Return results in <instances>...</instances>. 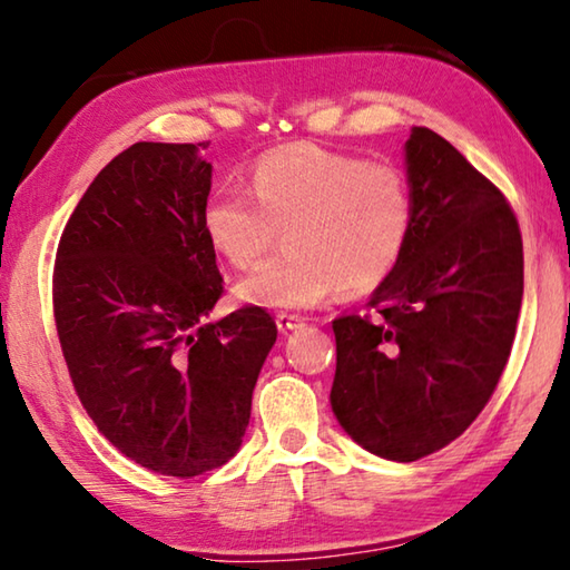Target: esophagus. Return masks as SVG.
<instances>
[{
	"label": "esophagus",
	"instance_id": "1",
	"mask_svg": "<svg viewBox=\"0 0 570 570\" xmlns=\"http://www.w3.org/2000/svg\"><path fill=\"white\" fill-rule=\"evenodd\" d=\"M275 323H277L279 331L287 333V331H295V327H301L303 325V317L291 315V313H277L275 315Z\"/></svg>",
	"mask_w": 570,
	"mask_h": 570
}]
</instances>
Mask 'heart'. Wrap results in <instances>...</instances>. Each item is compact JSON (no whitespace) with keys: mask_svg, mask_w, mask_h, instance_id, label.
<instances>
[{"mask_svg":"<svg viewBox=\"0 0 570 570\" xmlns=\"http://www.w3.org/2000/svg\"><path fill=\"white\" fill-rule=\"evenodd\" d=\"M249 197L217 189L203 207V229L219 255L249 269L285 229L291 253L237 285L263 307H313L335 291L367 295L401 267L415 225L407 175L393 163L317 145L279 147L249 167Z\"/></svg>","mask_w":570,"mask_h":570,"instance_id":"b5f03b06","label":"heart"}]
</instances>
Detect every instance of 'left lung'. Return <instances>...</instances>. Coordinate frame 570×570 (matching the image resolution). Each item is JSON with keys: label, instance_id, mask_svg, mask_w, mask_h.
<instances>
[{"label": "left lung", "instance_id": "1", "mask_svg": "<svg viewBox=\"0 0 570 570\" xmlns=\"http://www.w3.org/2000/svg\"><path fill=\"white\" fill-rule=\"evenodd\" d=\"M415 225L373 313L333 321V413L387 461L441 451L491 401L523 301V239L491 179L428 127L405 142Z\"/></svg>", "mask_w": 570, "mask_h": 570}]
</instances>
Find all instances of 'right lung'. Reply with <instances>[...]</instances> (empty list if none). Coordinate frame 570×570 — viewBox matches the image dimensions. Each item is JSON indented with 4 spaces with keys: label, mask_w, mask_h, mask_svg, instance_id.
Listing matches in <instances>:
<instances>
[{
    "label": "right lung",
    "mask_w": 570,
    "mask_h": 570,
    "mask_svg": "<svg viewBox=\"0 0 570 570\" xmlns=\"http://www.w3.org/2000/svg\"><path fill=\"white\" fill-rule=\"evenodd\" d=\"M205 147L137 142L119 153L67 219L52 275L79 403L119 453L175 478L237 453L277 337L257 305L205 323L225 293L203 229L213 185Z\"/></svg>",
    "instance_id": "obj_1"
}]
</instances>
